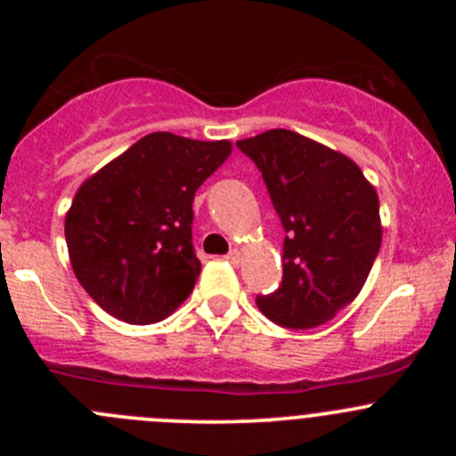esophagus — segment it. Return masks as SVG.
Instances as JSON below:
<instances>
[{
  "instance_id": "obj_1",
  "label": "esophagus",
  "mask_w": 456,
  "mask_h": 456,
  "mask_svg": "<svg viewBox=\"0 0 456 456\" xmlns=\"http://www.w3.org/2000/svg\"><path fill=\"white\" fill-rule=\"evenodd\" d=\"M227 260H229V262H233V265H238V262H240V251H238V249H233V251H229V256H227Z\"/></svg>"
}]
</instances>
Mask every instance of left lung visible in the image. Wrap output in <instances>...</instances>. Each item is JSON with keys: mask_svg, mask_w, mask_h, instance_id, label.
<instances>
[{"mask_svg": "<svg viewBox=\"0 0 456 456\" xmlns=\"http://www.w3.org/2000/svg\"><path fill=\"white\" fill-rule=\"evenodd\" d=\"M257 165L284 236L282 284L257 309L315 329L360 296L381 247L379 199L355 160L291 130L236 142Z\"/></svg>", "mask_w": 456, "mask_h": 456, "instance_id": "8db88e82", "label": "left lung"}]
</instances>
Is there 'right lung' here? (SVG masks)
<instances>
[{"mask_svg":"<svg viewBox=\"0 0 456 456\" xmlns=\"http://www.w3.org/2000/svg\"><path fill=\"white\" fill-rule=\"evenodd\" d=\"M229 154V141L151 132L86 178L66 214V242L101 309L151 324L187 300L200 273L191 202Z\"/></svg>","mask_w":456,"mask_h":456,"instance_id":"right-lung-1","label":"right lung"}]
</instances>
